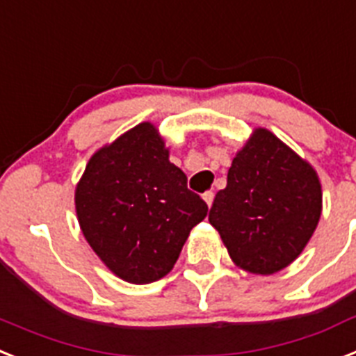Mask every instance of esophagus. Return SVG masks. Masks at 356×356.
<instances>
[{"label": "esophagus", "instance_id": "34e87169", "mask_svg": "<svg viewBox=\"0 0 356 356\" xmlns=\"http://www.w3.org/2000/svg\"><path fill=\"white\" fill-rule=\"evenodd\" d=\"M203 200H205V203H207L209 207H212V202H214V193H212V191L205 193L203 194Z\"/></svg>", "mask_w": 356, "mask_h": 356}]
</instances>
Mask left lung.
I'll return each instance as SVG.
<instances>
[{"instance_id":"1","label":"left lung","mask_w":356,"mask_h":356,"mask_svg":"<svg viewBox=\"0 0 356 356\" xmlns=\"http://www.w3.org/2000/svg\"><path fill=\"white\" fill-rule=\"evenodd\" d=\"M323 212L315 169L268 129H254L234 156L209 221L239 268L270 275L305 250Z\"/></svg>"}]
</instances>
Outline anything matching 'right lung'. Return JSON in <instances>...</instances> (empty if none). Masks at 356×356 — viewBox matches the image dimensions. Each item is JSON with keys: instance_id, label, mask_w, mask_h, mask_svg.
Segmentation results:
<instances>
[{"instance_id": "1", "label": "right lung", "mask_w": 356, "mask_h": 356, "mask_svg": "<svg viewBox=\"0 0 356 356\" xmlns=\"http://www.w3.org/2000/svg\"><path fill=\"white\" fill-rule=\"evenodd\" d=\"M75 211L100 261L124 281L147 284L171 272L209 207L169 162L156 127L142 122L90 158Z\"/></svg>"}]
</instances>
